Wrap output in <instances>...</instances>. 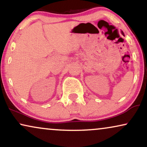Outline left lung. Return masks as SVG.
I'll use <instances>...</instances> for the list:
<instances>
[{"mask_svg": "<svg viewBox=\"0 0 147 147\" xmlns=\"http://www.w3.org/2000/svg\"><path fill=\"white\" fill-rule=\"evenodd\" d=\"M122 35H123V34H124V33H123V32H122Z\"/></svg>", "mask_w": 147, "mask_h": 147, "instance_id": "8db88e82", "label": "left lung"}]
</instances>
